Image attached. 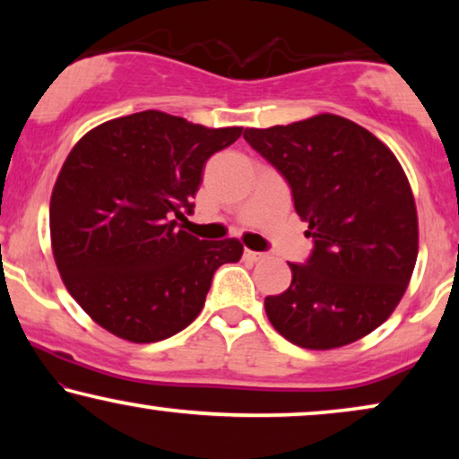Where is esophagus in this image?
Wrapping results in <instances>:
<instances>
[{
	"mask_svg": "<svg viewBox=\"0 0 459 459\" xmlns=\"http://www.w3.org/2000/svg\"><path fill=\"white\" fill-rule=\"evenodd\" d=\"M244 256H247V259L248 261H263V259H265V253H255V250H244Z\"/></svg>",
	"mask_w": 459,
	"mask_h": 459,
	"instance_id": "esophagus-1",
	"label": "esophagus"
}]
</instances>
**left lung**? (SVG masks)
<instances>
[{
	"mask_svg": "<svg viewBox=\"0 0 459 459\" xmlns=\"http://www.w3.org/2000/svg\"><path fill=\"white\" fill-rule=\"evenodd\" d=\"M244 140L290 186L313 240L309 259L288 263V290L265 299L269 322L303 349L359 341L394 311L416 265V203L399 160L336 115L247 129Z\"/></svg>",
	"mask_w": 459,
	"mask_h": 459,
	"instance_id": "1",
	"label": "left lung"
}]
</instances>
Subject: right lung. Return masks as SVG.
Listing matches in <instances>:
<instances>
[{
    "instance_id": "add662e5",
    "label": "right lung",
    "mask_w": 459,
    "mask_h": 459,
    "mask_svg": "<svg viewBox=\"0 0 459 459\" xmlns=\"http://www.w3.org/2000/svg\"><path fill=\"white\" fill-rule=\"evenodd\" d=\"M242 135L159 110L112 118L81 137L56 179L49 231L66 290L93 322L131 342L178 334L203 311L212 275L242 244L198 240L203 167Z\"/></svg>"
}]
</instances>
